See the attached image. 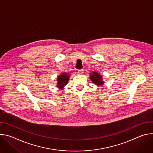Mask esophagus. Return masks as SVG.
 <instances>
[{
  "mask_svg": "<svg viewBox=\"0 0 153 153\" xmlns=\"http://www.w3.org/2000/svg\"><path fill=\"white\" fill-rule=\"evenodd\" d=\"M77 72L79 74H82L83 73V70L82 69H80V70H77Z\"/></svg>",
  "mask_w": 153,
  "mask_h": 153,
  "instance_id": "34e87169",
  "label": "esophagus"
}]
</instances>
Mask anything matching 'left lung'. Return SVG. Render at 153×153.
<instances>
[{"instance_id":"obj_1","label":"left lung","mask_w":153,"mask_h":153,"mask_svg":"<svg viewBox=\"0 0 153 153\" xmlns=\"http://www.w3.org/2000/svg\"><path fill=\"white\" fill-rule=\"evenodd\" d=\"M90 79L92 82L97 86H101L104 83L101 74L97 72H93L90 74Z\"/></svg>"}]
</instances>
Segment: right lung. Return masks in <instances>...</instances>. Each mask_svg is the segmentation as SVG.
Here are the masks:
<instances>
[{"mask_svg":"<svg viewBox=\"0 0 153 153\" xmlns=\"http://www.w3.org/2000/svg\"><path fill=\"white\" fill-rule=\"evenodd\" d=\"M70 76L68 73H64L59 75L57 79V87L60 89H62L66 85L69 80Z\"/></svg>","mask_w":153,"mask_h":153,"instance_id":"add662e5","label":"right lung"}]
</instances>
